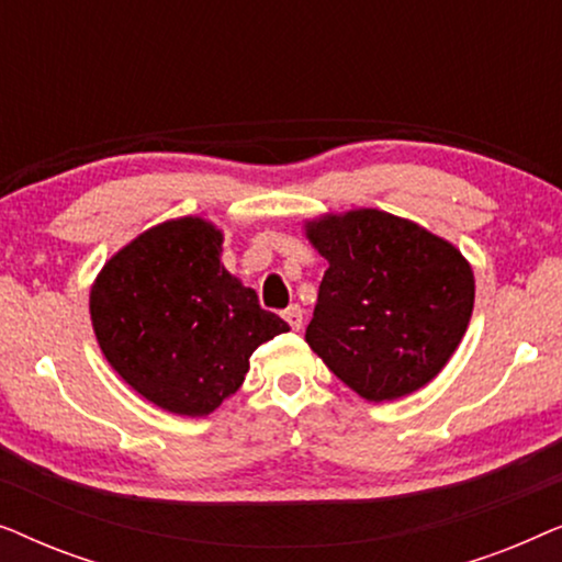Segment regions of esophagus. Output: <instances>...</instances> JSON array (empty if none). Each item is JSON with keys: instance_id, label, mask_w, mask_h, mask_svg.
<instances>
[{"instance_id": "obj_1", "label": "esophagus", "mask_w": 562, "mask_h": 562, "mask_svg": "<svg viewBox=\"0 0 562 562\" xmlns=\"http://www.w3.org/2000/svg\"><path fill=\"white\" fill-rule=\"evenodd\" d=\"M283 319L289 322L291 329H302L304 325V310L299 304H291L286 312H283Z\"/></svg>"}]
</instances>
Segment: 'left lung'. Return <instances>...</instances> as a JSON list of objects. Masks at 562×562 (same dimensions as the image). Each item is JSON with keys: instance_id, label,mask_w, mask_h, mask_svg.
Segmentation results:
<instances>
[{"instance_id": "8db88e82", "label": "left lung", "mask_w": 562, "mask_h": 562, "mask_svg": "<svg viewBox=\"0 0 562 562\" xmlns=\"http://www.w3.org/2000/svg\"><path fill=\"white\" fill-rule=\"evenodd\" d=\"M304 237L327 260L304 340L366 402L427 386L463 340L475 302L468 258L383 210L325 212Z\"/></svg>"}]
</instances>
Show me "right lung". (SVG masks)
<instances>
[{
	"label": "right lung",
	"instance_id": "1",
	"mask_svg": "<svg viewBox=\"0 0 562 562\" xmlns=\"http://www.w3.org/2000/svg\"><path fill=\"white\" fill-rule=\"evenodd\" d=\"M225 233L189 214L133 237L89 291L97 342L130 389L179 417H206L243 386L258 345L289 333L222 266Z\"/></svg>",
	"mask_w": 562,
	"mask_h": 562
}]
</instances>
